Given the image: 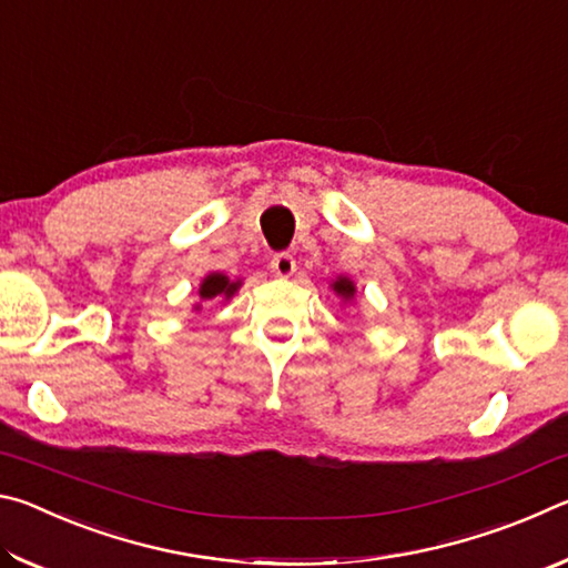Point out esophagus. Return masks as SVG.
Segmentation results:
<instances>
[{
	"label": "esophagus",
	"instance_id": "obj_1",
	"mask_svg": "<svg viewBox=\"0 0 568 568\" xmlns=\"http://www.w3.org/2000/svg\"><path fill=\"white\" fill-rule=\"evenodd\" d=\"M271 267H273L275 275L291 277L295 273V257L291 253H277L271 261Z\"/></svg>",
	"mask_w": 568,
	"mask_h": 568
}]
</instances>
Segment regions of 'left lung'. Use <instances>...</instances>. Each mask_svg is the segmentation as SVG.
<instances>
[{
  "label": "left lung",
  "instance_id": "8db88e82",
  "mask_svg": "<svg viewBox=\"0 0 568 568\" xmlns=\"http://www.w3.org/2000/svg\"><path fill=\"white\" fill-rule=\"evenodd\" d=\"M331 287H333V293L341 297L343 305L353 303V297H355V283L351 281L348 275H338V277H335V281L331 283Z\"/></svg>",
  "mask_w": 568,
  "mask_h": 568
}]
</instances>
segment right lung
Instances as JSON below:
<instances>
[{
    "label": "right lung",
    "instance_id": "obj_1",
    "mask_svg": "<svg viewBox=\"0 0 568 568\" xmlns=\"http://www.w3.org/2000/svg\"><path fill=\"white\" fill-rule=\"evenodd\" d=\"M240 285H243V281H230L225 273H207L197 287L200 301L192 305V311H203V303L215 301V297H220V301H230V297L240 291Z\"/></svg>",
    "mask_w": 568,
    "mask_h": 568
}]
</instances>
